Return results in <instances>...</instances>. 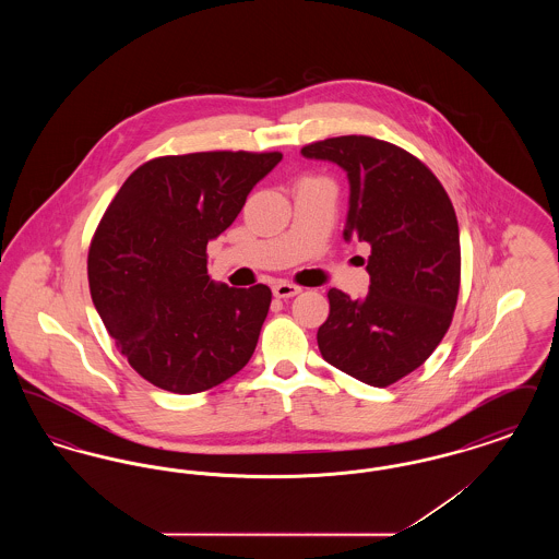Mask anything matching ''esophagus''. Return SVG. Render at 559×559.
<instances>
[{"label":"esophagus","instance_id":"obj_1","mask_svg":"<svg viewBox=\"0 0 559 559\" xmlns=\"http://www.w3.org/2000/svg\"><path fill=\"white\" fill-rule=\"evenodd\" d=\"M272 293H274V297H278V299H289V297H295L297 293H301V289H299L297 285H293V283L281 281V283H276V285L272 287Z\"/></svg>","mask_w":559,"mask_h":559}]
</instances>
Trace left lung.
I'll use <instances>...</instances> for the list:
<instances>
[{
	"label": "left lung",
	"mask_w": 559,
	"mask_h": 559,
	"mask_svg": "<svg viewBox=\"0 0 559 559\" xmlns=\"http://www.w3.org/2000/svg\"><path fill=\"white\" fill-rule=\"evenodd\" d=\"M331 160L349 182L344 239L371 247L369 293L329 292L319 349L335 369L385 388L429 358L451 326L461 283L459 224L447 190L426 165L369 135H340L301 148Z\"/></svg>",
	"instance_id": "obj_1"
}]
</instances>
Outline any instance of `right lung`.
I'll return each mask as SVG.
<instances>
[{"label": "right lung", "instance_id": "right-lung-1", "mask_svg": "<svg viewBox=\"0 0 559 559\" xmlns=\"http://www.w3.org/2000/svg\"><path fill=\"white\" fill-rule=\"evenodd\" d=\"M281 153H192L140 165L103 215L87 253L92 301L133 371L197 394L249 362L272 292L207 274V242L239 215Z\"/></svg>", "mask_w": 559, "mask_h": 559}]
</instances>
